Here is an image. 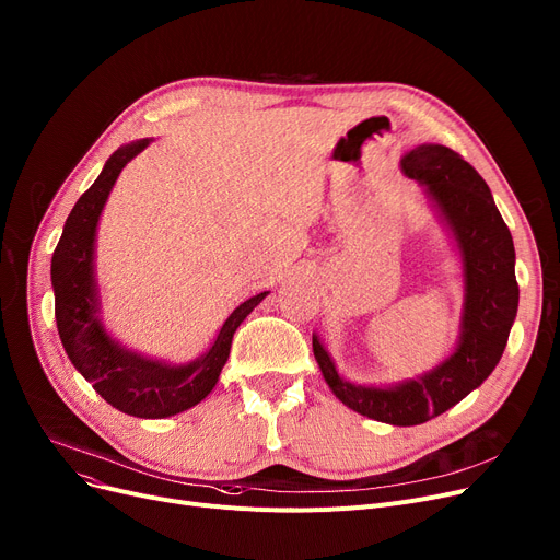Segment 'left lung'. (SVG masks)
Returning a JSON list of instances; mask_svg holds the SVG:
<instances>
[{"instance_id":"left-lung-1","label":"left lung","mask_w":560,"mask_h":560,"mask_svg":"<svg viewBox=\"0 0 560 560\" xmlns=\"http://www.w3.org/2000/svg\"><path fill=\"white\" fill-rule=\"evenodd\" d=\"M408 179L424 192L452 235L463 270V308L452 354L390 386L347 381L319 336L313 354L334 395L357 413L393 427H416L477 390L502 359L517 315L515 247L481 174L445 144L424 142L401 156Z\"/></svg>"}]
</instances>
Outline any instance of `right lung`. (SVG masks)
<instances>
[{"mask_svg":"<svg viewBox=\"0 0 560 560\" xmlns=\"http://www.w3.org/2000/svg\"><path fill=\"white\" fill-rule=\"evenodd\" d=\"M150 142L152 138H142L115 150L95 184L79 197L51 256V288L58 336L81 376L122 413L161 420L209 397L229 359L235 329L270 292H258L235 306L211 347L184 365L142 357L106 331L95 272L97 226L117 176Z\"/></svg>","mask_w":560,"mask_h":560,"instance_id":"1","label":"right lung"}]
</instances>
